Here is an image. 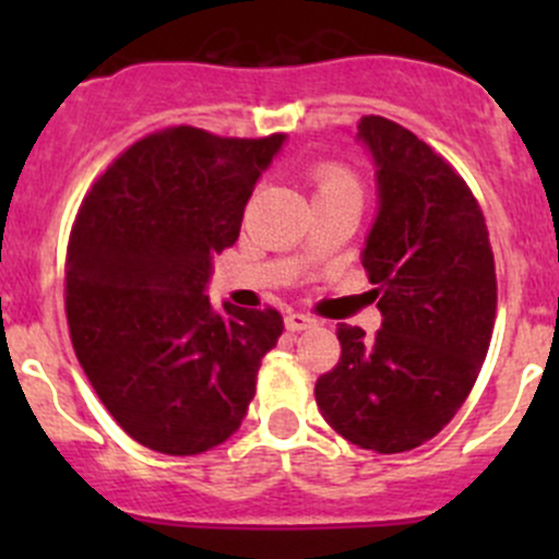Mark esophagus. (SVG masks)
Instances as JSON below:
<instances>
[{
	"label": "esophagus",
	"instance_id": "1",
	"mask_svg": "<svg viewBox=\"0 0 559 559\" xmlns=\"http://www.w3.org/2000/svg\"><path fill=\"white\" fill-rule=\"evenodd\" d=\"M284 324H286V330H289V332H302V330H308V326H313L316 319H313V316L292 311V313H286Z\"/></svg>",
	"mask_w": 559,
	"mask_h": 559
}]
</instances>
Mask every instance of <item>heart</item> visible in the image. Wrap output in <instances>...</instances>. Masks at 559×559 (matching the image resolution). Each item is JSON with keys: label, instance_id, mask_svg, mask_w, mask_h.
<instances>
[{"label": "heart", "instance_id": "obj_1", "mask_svg": "<svg viewBox=\"0 0 559 559\" xmlns=\"http://www.w3.org/2000/svg\"><path fill=\"white\" fill-rule=\"evenodd\" d=\"M341 191H357V183L343 167L324 165L313 173V200L326 194H341Z\"/></svg>", "mask_w": 559, "mask_h": 559}]
</instances>
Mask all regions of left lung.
<instances>
[{
    "label": "left lung",
    "instance_id": "8db88e82",
    "mask_svg": "<svg viewBox=\"0 0 559 559\" xmlns=\"http://www.w3.org/2000/svg\"><path fill=\"white\" fill-rule=\"evenodd\" d=\"M357 129L379 194L362 264L381 330L337 326L341 362L316 381V405L354 447L397 454L438 436L476 384L498 308L495 257L452 165L389 118Z\"/></svg>",
    "mask_w": 559,
    "mask_h": 559
}]
</instances>
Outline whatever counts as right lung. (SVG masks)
Instances as JSON below:
<instances>
[{
	"mask_svg": "<svg viewBox=\"0 0 559 559\" xmlns=\"http://www.w3.org/2000/svg\"><path fill=\"white\" fill-rule=\"evenodd\" d=\"M286 134L216 138L194 127L123 151L92 186L67 246V321L78 362L112 419L162 454L227 441L278 343L275 308L207 300L213 257Z\"/></svg>",
	"mask_w": 559,
	"mask_h": 559,
	"instance_id": "add662e5",
	"label": "right lung"
}]
</instances>
